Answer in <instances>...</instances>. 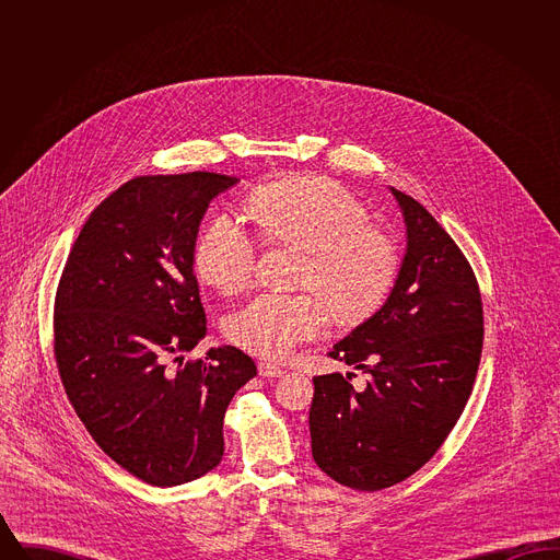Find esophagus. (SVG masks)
Returning <instances> with one entry per match:
<instances>
[{
    "label": "esophagus",
    "instance_id": "esophagus-1",
    "mask_svg": "<svg viewBox=\"0 0 560 560\" xmlns=\"http://www.w3.org/2000/svg\"><path fill=\"white\" fill-rule=\"evenodd\" d=\"M258 372H260L262 377H268V380H270V377H281V375L285 373L279 365H272V363H267V361H260V363H258Z\"/></svg>",
    "mask_w": 560,
    "mask_h": 560
}]
</instances>
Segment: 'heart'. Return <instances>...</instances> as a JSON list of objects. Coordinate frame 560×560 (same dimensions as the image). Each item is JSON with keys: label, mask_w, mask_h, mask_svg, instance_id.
Masks as SVG:
<instances>
[{"label": "heart", "mask_w": 560, "mask_h": 560, "mask_svg": "<svg viewBox=\"0 0 560 560\" xmlns=\"http://www.w3.org/2000/svg\"><path fill=\"white\" fill-rule=\"evenodd\" d=\"M247 210L270 241L304 249L298 283L315 288L342 317H363L384 300L397 275V249L368 226V210L347 188L295 176L256 188ZM258 241L237 213H215L199 235L192 262L199 279L224 293L245 290L256 272ZM327 313L313 293L262 292L226 319L243 350L283 359L319 338Z\"/></svg>", "instance_id": "heart-1"}]
</instances>
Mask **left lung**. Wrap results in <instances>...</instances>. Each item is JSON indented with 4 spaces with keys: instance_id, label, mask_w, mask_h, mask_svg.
Returning <instances> with one entry per match:
<instances>
[{
    "instance_id": "left-lung-1",
    "label": "left lung",
    "mask_w": 560,
    "mask_h": 560,
    "mask_svg": "<svg viewBox=\"0 0 560 560\" xmlns=\"http://www.w3.org/2000/svg\"><path fill=\"white\" fill-rule=\"evenodd\" d=\"M405 254L386 302L334 345L331 359L370 373L313 377L308 427L320 470L359 491L420 470L462 416L479 370L482 302L462 249L413 197L390 187ZM350 380V373H347Z\"/></svg>"
}]
</instances>
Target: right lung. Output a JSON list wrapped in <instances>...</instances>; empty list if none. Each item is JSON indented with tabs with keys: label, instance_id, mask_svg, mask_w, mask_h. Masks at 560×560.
Listing matches in <instances>:
<instances>
[{
	"label": "right lung",
	"instance_id": "1",
	"mask_svg": "<svg viewBox=\"0 0 560 560\" xmlns=\"http://www.w3.org/2000/svg\"><path fill=\"white\" fill-rule=\"evenodd\" d=\"M237 183L212 172L128 180L90 213L58 283L54 354L67 397L98 447L155 487L220 464L226 407L256 375L235 347L167 368L208 334L192 254L213 197Z\"/></svg>",
	"mask_w": 560,
	"mask_h": 560
}]
</instances>
